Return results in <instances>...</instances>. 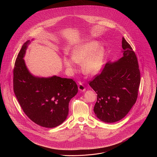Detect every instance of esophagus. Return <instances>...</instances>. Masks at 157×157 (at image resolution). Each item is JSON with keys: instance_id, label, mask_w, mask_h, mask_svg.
I'll return each mask as SVG.
<instances>
[{"instance_id": "esophagus-1", "label": "esophagus", "mask_w": 157, "mask_h": 157, "mask_svg": "<svg viewBox=\"0 0 157 157\" xmlns=\"http://www.w3.org/2000/svg\"><path fill=\"white\" fill-rule=\"evenodd\" d=\"M78 89L79 90H81V91H82V92H83V91H85V90H86V88H85V86H84V85L81 83V82H80L79 83V85H78Z\"/></svg>"}]
</instances>
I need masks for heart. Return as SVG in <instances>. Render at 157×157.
I'll return each instance as SVG.
<instances>
[{
  "label": "heart",
  "instance_id": "heart-1",
  "mask_svg": "<svg viewBox=\"0 0 157 157\" xmlns=\"http://www.w3.org/2000/svg\"><path fill=\"white\" fill-rule=\"evenodd\" d=\"M104 48L96 42H86L77 45L71 51V58H65L63 63L69 69L75 71L76 63H81L84 74H97L102 67L104 59Z\"/></svg>",
  "mask_w": 157,
  "mask_h": 157
}]
</instances>
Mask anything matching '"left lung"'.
<instances>
[{"mask_svg":"<svg viewBox=\"0 0 157 157\" xmlns=\"http://www.w3.org/2000/svg\"><path fill=\"white\" fill-rule=\"evenodd\" d=\"M123 56L107 62L89 85L97 94L94 111L98 118L113 123L124 118L136 102L141 81L138 59L132 47L122 37Z\"/></svg>","mask_w":157,"mask_h":157,"instance_id":"1","label":"left lung"}]
</instances>
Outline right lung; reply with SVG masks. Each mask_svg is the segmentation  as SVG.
Masks as SVG:
<instances>
[{
	"label": "right lung",
	"mask_w": 157,
	"mask_h": 157,
	"mask_svg": "<svg viewBox=\"0 0 157 157\" xmlns=\"http://www.w3.org/2000/svg\"><path fill=\"white\" fill-rule=\"evenodd\" d=\"M29 42L23 45L15 61V96L23 111L35 124L45 128L57 127L67 119L69 101L78 90L77 84L72 79L31 75L23 59Z\"/></svg>",
	"instance_id": "obj_1"
}]
</instances>
